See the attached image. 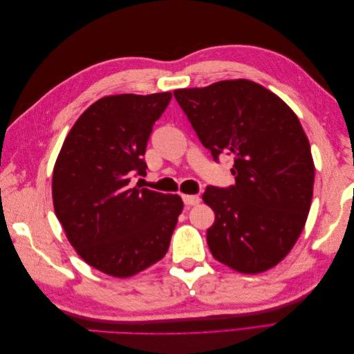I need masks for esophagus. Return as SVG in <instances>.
Returning <instances> with one entry per match:
<instances>
[{
  "instance_id": "34e87169",
  "label": "esophagus",
  "mask_w": 354,
  "mask_h": 354,
  "mask_svg": "<svg viewBox=\"0 0 354 354\" xmlns=\"http://www.w3.org/2000/svg\"><path fill=\"white\" fill-rule=\"evenodd\" d=\"M181 198H183L185 205H187V207L198 205V203L201 202V198L198 195H183Z\"/></svg>"
}]
</instances>
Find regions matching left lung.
I'll list each match as a JSON object with an SVG mask.
<instances>
[{"label": "left lung", "mask_w": 354, "mask_h": 354, "mask_svg": "<svg viewBox=\"0 0 354 354\" xmlns=\"http://www.w3.org/2000/svg\"><path fill=\"white\" fill-rule=\"evenodd\" d=\"M174 97L214 160L223 152L234 160V185L202 195L216 214L211 254L241 273L270 269L301 234L313 196L315 164L297 115L248 80L176 90Z\"/></svg>", "instance_id": "obj_1"}]
</instances>
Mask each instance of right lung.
Instances as JSON below:
<instances>
[{"label":"right lung","mask_w":354,"mask_h":354,"mask_svg":"<svg viewBox=\"0 0 354 354\" xmlns=\"http://www.w3.org/2000/svg\"><path fill=\"white\" fill-rule=\"evenodd\" d=\"M173 97L118 94L93 103L69 131L53 171V203L81 259L128 277L168 251L183 201L131 187L146 174L143 155L155 121Z\"/></svg>","instance_id":"right-lung-1"}]
</instances>
